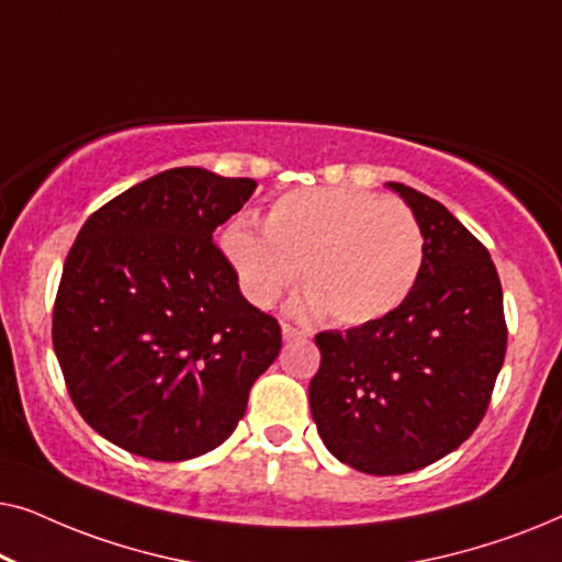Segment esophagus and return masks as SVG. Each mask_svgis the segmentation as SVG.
<instances>
[{"instance_id": "obj_1", "label": "esophagus", "mask_w": 562, "mask_h": 562, "mask_svg": "<svg viewBox=\"0 0 562 562\" xmlns=\"http://www.w3.org/2000/svg\"><path fill=\"white\" fill-rule=\"evenodd\" d=\"M281 335H283V340L286 342H299V340H306V335L304 329H296V327H291V325H281Z\"/></svg>"}]
</instances>
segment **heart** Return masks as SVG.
Wrapping results in <instances>:
<instances>
[{"instance_id":"heart-1","label":"heart","mask_w":562,"mask_h":562,"mask_svg":"<svg viewBox=\"0 0 562 562\" xmlns=\"http://www.w3.org/2000/svg\"><path fill=\"white\" fill-rule=\"evenodd\" d=\"M222 250L256 306L294 286L299 268L312 310L335 325L394 312L417 286L425 233L402 202L350 189H299L276 199L263 233L235 222Z\"/></svg>"}]
</instances>
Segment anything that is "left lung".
<instances>
[{
    "mask_svg": "<svg viewBox=\"0 0 562 562\" xmlns=\"http://www.w3.org/2000/svg\"><path fill=\"white\" fill-rule=\"evenodd\" d=\"M425 233V266L386 317L327 329L310 383L312 417L340 463L371 475L419 471L481 425L506 356L496 266L440 202L389 181Z\"/></svg>",
    "mask_w": 562,
    "mask_h": 562,
    "instance_id": "8db88e82",
    "label": "left lung"
}]
</instances>
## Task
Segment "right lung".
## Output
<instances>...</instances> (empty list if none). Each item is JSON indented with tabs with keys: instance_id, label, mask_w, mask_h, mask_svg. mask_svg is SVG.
I'll return each mask as SVG.
<instances>
[{
	"instance_id": "right-lung-1",
	"label": "right lung",
	"mask_w": 562,
	"mask_h": 562,
	"mask_svg": "<svg viewBox=\"0 0 562 562\" xmlns=\"http://www.w3.org/2000/svg\"><path fill=\"white\" fill-rule=\"evenodd\" d=\"M258 183L171 168L83 222L53 306V348L89 427L150 460L204 456L235 432L281 327L240 294L212 233Z\"/></svg>"
}]
</instances>
